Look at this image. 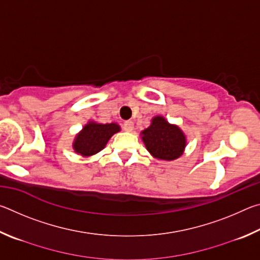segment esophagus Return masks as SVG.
<instances>
[{"instance_id":"1","label":"esophagus","mask_w":260,"mask_h":260,"mask_svg":"<svg viewBox=\"0 0 260 260\" xmlns=\"http://www.w3.org/2000/svg\"><path fill=\"white\" fill-rule=\"evenodd\" d=\"M122 128L126 132H132L134 129V122L131 121V120H127L124 122V125H122Z\"/></svg>"}]
</instances>
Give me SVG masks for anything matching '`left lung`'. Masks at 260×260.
Returning a JSON list of instances; mask_svg holds the SVG:
<instances>
[{
	"instance_id": "8db88e82",
	"label": "left lung",
	"mask_w": 260,
	"mask_h": 260,
	"mask_svg": "<svg viewBox=\"0 0 260 260\" xmlns=\"http://www.w3.org/2000/svg\"><path fill=\"white\" fill-rule=\"evenodd\" d=\"M147 150L157 159L174 160L183 153L186 135L177 125H172L164 117L152 118L150 126L141 132Z\"/></svg>"
}]
</instances>
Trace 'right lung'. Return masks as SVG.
<instances>
[{"label": "right lung", "instance_id": "1", "mask_svg": "<svg viewBox=\"0 0 260 260\" xmlns=\"http://www.w3.org/2000/svg\"><path fill=\"white\" fill-rule=\"evenodd\" d=\"M119 131L120 126L116 122L99 124L95 121H88L74 139V151L82 157L93 156L104 149L111 136Z\"/></svg>", "mask_w": 260, "mask_h": 260}]
</instances>
